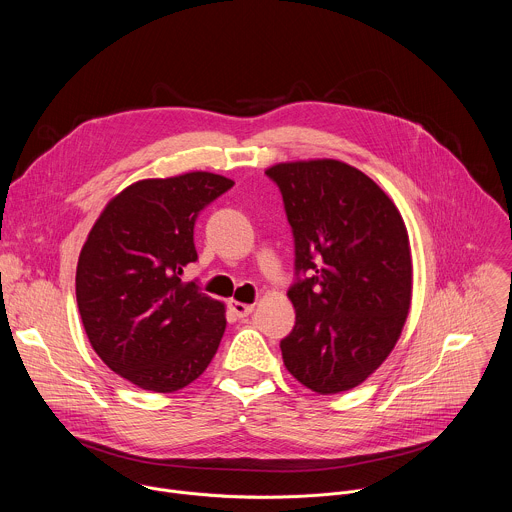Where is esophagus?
<instances>
[{"instance_id": "34e87169", "label": "esophagus", "mask_w": 512, "mask_h": 512, "mask_svg": "<svg viewBox=\"0 0 512 512\" xmlns=\"http://www.w3.org/2000/svg\"><path fill=\"white\" fill-rule=\"evenodd\" d=\"M229 310H231L237 318H247V316L253 312V304H241V302L231 300V302H229Z\"/></svg>"}]
</instances>
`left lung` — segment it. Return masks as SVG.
<instances>
[{"label":"left lung","instance_id":"1","mask_svg":"<svg viewBox=\"0 0 512 512\" xmlns=\"http://www.w3.org/2000/svg\"><path fill=\"white\" fill-rule=\"evenodd\" d=\"M294 235L296 324L281 342L287 371L332 395L360 385L393 350L411 304V251L391 198L338 160L277 164Z\"/></svg>","mask_w":512,"mask_h":512}]
</instances>
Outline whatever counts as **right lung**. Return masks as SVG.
Segmentation results:
<instances>
[{
    "mask_svg": "<svg viewBox=\"0 0 512 512\" xmlns=\"http://www.w3.org/2000/svg\"><path fill=\"white\" fill-rule=\"evenodd\" d=\"M233 184L208 172L141 180L89 233L77 267L81 320L101 360L139 389L190 385L221 344L225 306L180 275L198 261V214Z\"/></svg>",
    "mask_w": 512,
    "mask_h": 512,
    "instance_id": "obj_1",
    "label": "right lung"
}]
</instances>
